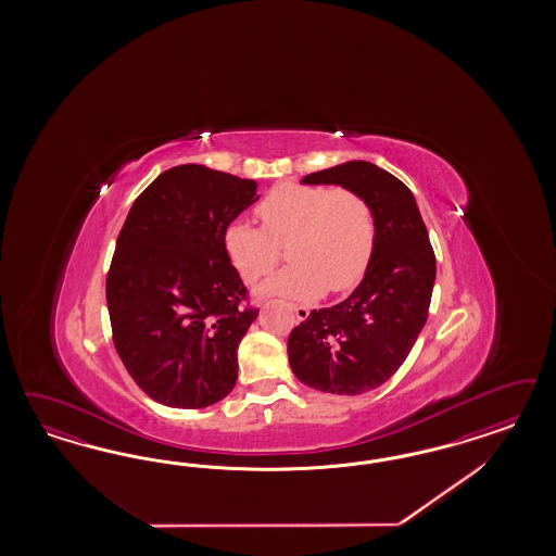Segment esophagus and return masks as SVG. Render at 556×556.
I'll return each instance as SVG.
<instances>
[{
    "label": "esophagus",
    "instance_id": "esophagus-1",
    "mask_svg": "<svg viewBox=\"0 0 556 556\" xmlns=\"http://www.w3.org/2000/svg\"><path fill=\"white\" fill-rule=\"evenodd\" d=\"M291 312L295 314V318L300 321L307 320V316H309V309L303 307V305H291Z\"/></svg>",
    "mask_w": 556,
    "mask_h": 556
}]
</instances>
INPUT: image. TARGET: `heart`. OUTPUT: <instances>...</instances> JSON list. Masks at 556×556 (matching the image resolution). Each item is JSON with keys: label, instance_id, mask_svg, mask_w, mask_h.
Here are the masks:
<instances>
[{"label": "heart", "instance_id": "obj_1", "mask_svg": "<svg viewBox=\"0 0 556 556\" xmlns=\"http://www.w3.org/2000/svg\"><path fill=\"white\" fill-rule=\"evenodd\" d=\"M256 214L265 228L235 219L226 226L224 247L238 270L256 281L279 263V244L291 240L287 254L293 263L256 287L263 298L314 300L328 287L346 291L369 265L375 216L353 189L287 184L275 187Z\"/></svg>", "mask_w": 556, "mask_h": 556}]
</instances>
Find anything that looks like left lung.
Returning a JSON list of instances; mask_svg holds the SVG:
<instances>
[{
  "mask_svg": "<svg viewBox=\"0 0 556 556\" xmlns=\"http://www.w3.org/2000/svg\"><path fill=\"white\" fill-rule=\"evenodd\" d=\"M303 186H340L369 202L375 247L363 281L332 307L312 309L287 340L289 367L307 388L358 395L402 367L428 318L437 258L414 193L369 161L305 175Z\"/></svg>",
  "mask_w": 556,
  "mask_h": 556,
  "instance_id": "left-lung-1",
  "label": "left lung"
}]
</instances>
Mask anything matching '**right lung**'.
Listing matches in <instances>:
<instances>
[{
    "instance_id": "add662e5",
    "label": "right lung",
    "mask_w": 556,
    "mask_h": 556,
    "mask_svg": "<svg viewBox=\"0 0 556 556\" xmlns=\"http://www.w3.org/2000/svg\"><path fill=\"white\" fill-rule=\"evenodd\" d=\"M256 181L203 165L161 173L132 203L105 283L114 344L151 400L198 409L236 386L238 344L258 309L224 232L261 195Z\"/></svg>"
}]
</instances>
